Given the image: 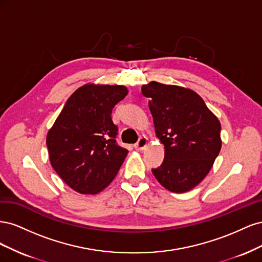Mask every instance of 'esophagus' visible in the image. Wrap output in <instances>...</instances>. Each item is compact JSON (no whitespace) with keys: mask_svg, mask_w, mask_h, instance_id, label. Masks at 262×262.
Here are the masks:
<instances>
[{"mask_svg":"<svg viewBox=\"0 0 262 262\" xmlns=\"http://www.w3.org/2000/svg\"><path fill=\"white\" fill-rule=\"evenodd\" d=\"M147 144H148L147 139L145 137H142V138L139 139V141L137 142V143L134 144V148L138 149V150H142V149H144L147 146Z\"/></svg>","mask_w":262,"mask_h":262,"instance_id":"1","label":"esophagus"}]
</instances>
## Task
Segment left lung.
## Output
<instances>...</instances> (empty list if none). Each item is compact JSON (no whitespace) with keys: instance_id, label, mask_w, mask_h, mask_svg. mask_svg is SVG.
I'll return each instance as SVG.
<instances>
[{"instance_id":"1","label":"left lung","mask_w":262,"mask_h":262,"mask_svg":"<svg viewBox=\"0 0 262 262\" xmlns=\"http://www.w3.org/2000/svg\"><path fill=\"white\" fill-rule=\"evenodd\" d=\"M149 98L156 137L165 146L163 164L152 169L171 192L193 189L211 170L221 146V123L195 92L150 82L142 86Z\"/></svg>"}]
</instances>
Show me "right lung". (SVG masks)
Segmentation results:
<instances>
[{
    "instance_id": "obj_1",
    "label": "right lung",
    "mask_w": 262,
    "mask_h": 262,
    "mask_svg": "<svg viewBox=\"0 0 262 262\" xmlns=\"http://www.w3.org/2000/svg\"><path fill=\"white\" fill-rule=\"evenodd\" d=\"M126 95L122 85L85 84L71 95L48 131L52 167L76 192H100L120 169L128 149L117 144L112 113Z\"/></svg>"
}]
</instances>
